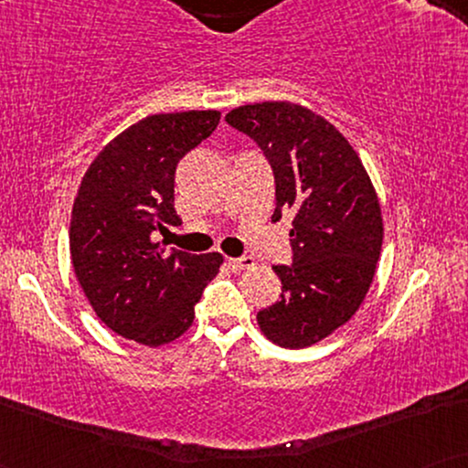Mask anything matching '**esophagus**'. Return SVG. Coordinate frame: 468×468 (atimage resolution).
I'll return each instance as SVG.
<instances>
[{"mask_svg": "<svg viewBox=\"0 0 468 468\" xmlns=\"http://www.w3.org/2000/svg\"><path fill=\"white\" fill-rule=\"evenodd\" d=\"M228 266L236 272H242V271H247V268H253L255 260L253 258H229Z\"/></svg>", "mask_w": 468, "mask_h": 468, "instance_id": "esophagus-1", "label": "esophagus"}]
</instances>
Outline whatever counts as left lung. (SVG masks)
Returning a JSON list of instances; mask_svg holds the SVG:
<instances>
[{
  "label": "left lung",
  "mask_w": 468,
  "mask_h": 468,
  "mask_svg": "<svg viewBox=\"0 0 468 468\" xmlns=\"http://www.w3.org/2000/svg\"><path fill=\"white\" fill-rule=\"evenodd\" d=\"M272 165V219L293 213L292 266H272L281 300L258 313L268 341L311 347L347 324L367 298L383 242L377 191L349 140L322 114L292 101H260L226 114Z\"/></svg>",
  "instance_id": "8db88e82"
}]
</instances>
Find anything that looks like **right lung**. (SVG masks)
Wrapping results in <instances>:
<instances>
[{"mask_svg": "<svg viewBox=\"0 0 468 468\" xmlns=\"http://www.w3.org/2000/svg\"><path fill=\"white\" fill-rule=\"evenodd\" d=\"M219 111L151 114L114 136L82 176L69 223L76 279L95 315L146 347L176 341L194 324L221 253L165 251L153 232L178 221L175 172L208 138Z\"/></svg>", "mask_w": 468, "mask_h": 468, "instance_id": "add662e5", "label": "right lung"}]
</instances>
